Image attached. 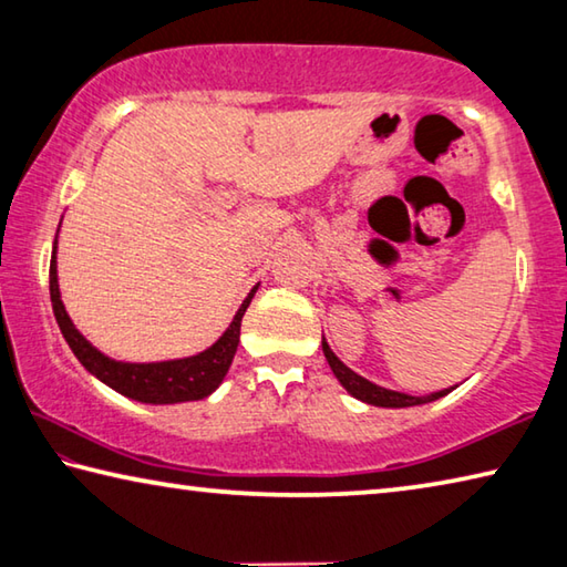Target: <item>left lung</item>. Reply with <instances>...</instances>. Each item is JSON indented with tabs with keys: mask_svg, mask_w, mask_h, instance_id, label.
Returning a JSON list of instances; mask_svg holds the SVG:
<instances>
[{
	"mask_svg": "<svg viewBox=\"0 0 567 567\" xmlns=\"http://www.w3.org/2000/svg\"><path fill=\"white\" fill-rule=\"evenodd\" d=\"M322 352H324V358H328V362H330L334 378L340 380V385L348 390L352 398L368 402V405H378V408H412V405H422V402H433V400L443 398V395H447L450 390H453V388L440 390V392H433V395H425V398H415V395H405V392L385 390V388L375 385V382L360 378L358 372H352L348 368V364H342L338 360V354L330 350V344L324 342V338H322Z\"/></svg>",
	"mask_w": 567,
	"mask_h": 567,
	"instance_id": "left-lung-1",
	"label": "left lung"
}]
</instances>
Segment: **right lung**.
Here are the masks:
<instances>
[{
  "label": "right lung",
  "instance_id": "obj_1",
  "mask_svg": "<svg viewBox=\"0 0 567 567\" xmlns=\"http://www.w3.org/2000/svg\"><path fill=\"white\" fill-rule=\"evenodd\" d=\"M255 292L257 287L249 290L243 307L237 310L233 324L225 330L223 338H219L213 348L195 354V358L147 362V364L117 362V360H110L107 354H102L100 350H94L92 344L82 338L80 330L74 328L70 315H66L60 297V285H56V239H54V252L50 262V295H52L54 318H56V324H60L66 344H70L72 352L76 354V360H80L94 378L102 380L104 385L117 390L124 398L152 402V405H172V402L203 400L209 395V392H215L219 388V382H223L227 375L229 364H233L237 342H239V328H243V315L249 307V302H252Z\"/></svg>",
  "mask_w": 567,
  "mask_h": 567
}]
</instances>
